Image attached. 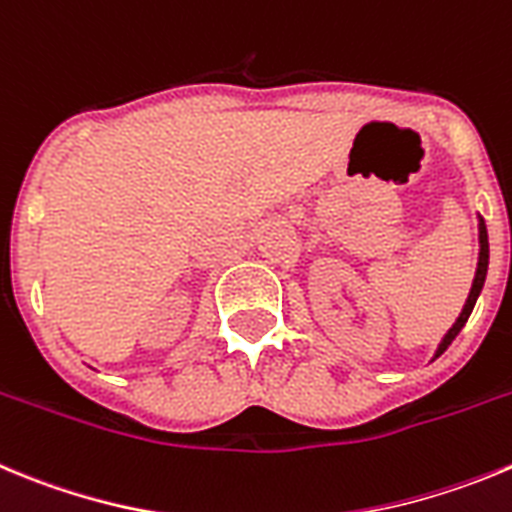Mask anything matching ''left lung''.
<instances>
[{"instance_id": "1", "label": "left lung", "mask_w": 512, "mask_h": 512, "mask_svg": "<svg viewBox=\"0 0 512 512\" xmlns=\"http://www.w3.org/2000/svg\"><path fill=\"white\" fill-rule=\"evenodd\" d=\"M487 259H490V246H487V228H485V220L480 218V261H477V274H475V281H472L470 297H467V302H464L462 314H459L457 322H454V325H452V330H449L447 335H444L442 345H439L437 358H439V355L444 353V350L449 348V345H452V340H454V337L459 335V330H462V327L467 325V320H470V314H472V309H475L477 297H480V292H482V284H485V276H487Z\"/></svg>"}]
</instances>
